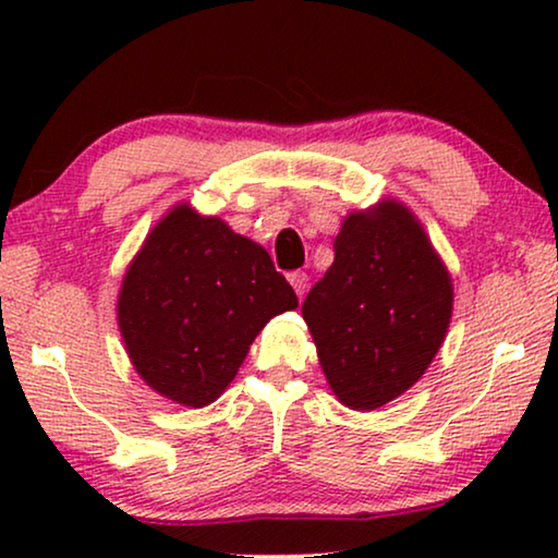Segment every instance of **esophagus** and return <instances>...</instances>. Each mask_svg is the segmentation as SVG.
Returning a JSON list of instances; mask_svg holds the SVG:
<instances>
[{
    "label": "esophagus",
    "mask_w": 558,
    "mask_h": 558,
    "mask_svg": "<svg viewBox=\"0 0 558 558\" xmlns=\"http://www.w3.org/2000/svg\"><path fill=\"white\" fill-rule=\"evenodd\" d=\"M289 284L294 287V292H296V296H300L302 300V294L307 292V284H310V277L304 271H292L289 274Z\"/></svg>",
    "instance_id": "obj_1"
}]
</instances>
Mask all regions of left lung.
<instances>
[{
	"label": "left lung",
	"mask_w": 558,
	"mask_h": 558,
	"mask_svg": "<svg viewBox=\"0 0 558 558\" xmlns=\"http://www.w3.org/2000/svg\"><path fill=\"white\" fill-rule=\"evenodd\" d=\"M332 248L302 317L335 396L371 411L429 368L452 317V279L418 220L393 201L348 216Z\"/></svg>",
	"instance_id": "left-lung-1"
}]
</instances>
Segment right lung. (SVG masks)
<instances>
[{
  "label": "right lung",
  "mask_w": 558,
  "mask_h": 558,
  "mask_svg": "<svg viewBox=\"0 0 558 558\" xmlns=\"http://www.w3.org/2000/svg\"><path fill=\"white\" fill-rule=\"evenodd\" d=\"M294 307V289L262 246L178 205L129 266L119 330L147 386L201 409L235 378L262 327Z\"/></svg>",
  "instance_id": "right-lung-1"
}]
</instances>
